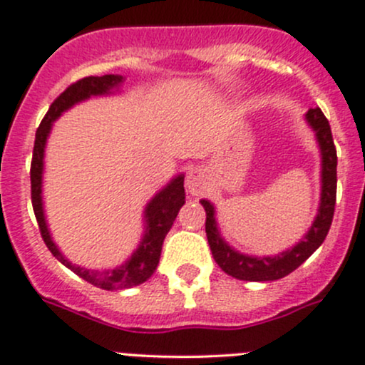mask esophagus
<instances>
[{
  "label": "esophagus",
  "instance_id": "1",
  "mask_svg": "<svg viewBox=\"0 0 365 365\" xmlns=\"http://www.w3.org/2000/svg\"><path fill=\"white\" fill-rule=\"evenodd\" d=\"M187 190L191 191V195H202L207 187V174L202 168H193V170L187 174L186 179Z\"/></svg>",
  "mask_w": 365,
  "mask_h": 365
}]
</instances>
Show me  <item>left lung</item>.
<instances>
[{"mask_svg": "<svg viewBox=\"0 0 365 365\" xmlns=\"http://www.w3.org/2000/svg\"><path fill=\"white\" fill-rule=\"evenodd\" d=\"M307 120L313 127V130L317 132V139H319L320 150H322V202H320L319 215L313 221L307 237L296 247L273 257L244 256V254L237 252V250H233L230 245L222 242V238L219 237L217 228H215L214 207L207 200H202V205L207 214V240H209L214 259L221 266L222 272L238 278V280L269 282L287 277L294 269L299 268L322 245L325 237H327L336 207V184H338L336 167H338V155H336V146L334 140H332L331 125H329V120L325 118L322 109H308Z\"/></svg>", "mask_w": 365, "mask_h": 365, "instance_id": "8db88e82", "label": "left lung"}]
</instances>
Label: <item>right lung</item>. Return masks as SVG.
Returning a JSON list of instances; mask_svg holds the SVG:
<instances>
[{
    "instance_id": "obj_1",
    "label": "right lung",
    "mask_w": 365,
    "mask_h": 365,
    "mask_svg": "<svg viewBox=\"0 0 365 365\" xmlns=\"http://www.w3.org/2000/svg\"><path fill=\"white\" fill-rule=\"evenodd\" d=\"M121 76L116 74H104V76H87L74 81L69 85L61 96L53 101L52 106L46 111L45 118L41 120L40 127L36 130V139H34L33 160H31V202H33V210L36 215L38 228H40L41 238L45 245L48 247L50 252L57 257L64 266H68L71 272L76 273L83 280L90 282L92 285L106 289V291H115V289H128L134 285L143 284L155 273L156 266L160 261V252H162L163 240L170 231L175 221L179 209L184 205V178L179 175L172 181L165 190L160 191L155 198L148 203L146 207V235L140 242L139 249L135 250L134 256L130 257L123 266L109 272H93V269H85L80 266H74L58 252L56 244L50 238L48 230H46L45 215H43L41 205V172H43V151H45L46 135L52 128V121L71 108L73 104L80 101L88 99L90 96H99V93H108L109 88L118 85Z\"/></svg>"
}]
</instances>
